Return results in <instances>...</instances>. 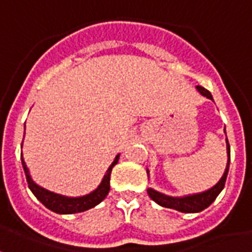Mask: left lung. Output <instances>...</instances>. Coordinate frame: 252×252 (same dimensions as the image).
<instances>
[{"instance_id":"obj_1","label":"left lung","mask_w":252,"mask_h":252,"mask_svg":"<svg viewBox=\"0 0 252 252\" xmlns=\"http://www.w3.org/2000/svg\"><path fill=\"white\" fill-rule=\"evenodd\" d=\"M198 92H200L202 95H205L206 98H212V94L206 90L205 88L202 86H197ZM227 150H228V163L227 169L222 174L221 180L217 182L216 185L213 186L212 189L206 190L204 193H200V194L194 195H188V197H182V198H177V197H167V195L160 194L158 191H155L153 189H148L147 193L148 195L151 197V200H154L157 204H159L160 206H164V208H171V209H175V211L185 212V213H195V212L204 211L205 208L211 205L213 201L216 200V197L220 194V191L222 190L224 185H225V181H227L228 175V169H229V143L227 140Z\"/></svg>"}]
</instances>
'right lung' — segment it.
<instances>
[{
    "instance_id": "obj_1",
    "label": "right lung",
    "mask_w": 252,
    "mask_h": 252,
    "mask_svg": "<svg viewBox=\"0 0 252 252\" xmlns=\"http://www.w3.org/2000/svg\"><path fill=\"white\" fill-rule=\"evenodd\" d=\"M117 160H119V155L116 157L115 162L110 164V167L108 169V171H106V174H105L104 180L101 182V185L94 190L93 193L85 195V197H78V198H67V197H63V195L51 193V191H48V190L43 189L40 186H37L36 184H33V181L31 180L28 169H27V166H25L24 159L21 157V163H23V167H24L25 177H27V182H28V188L31 189V191H32V193L35 194L36 198L40 201L43 205L47 206L48 209H51L52 212H57V213H63V215L88 211L90 208L98 205L99 202L104 200L105 197L108 195V193H109L110 173H112L113 166L117 163Z\"/></svg>"
}]
</instances>
